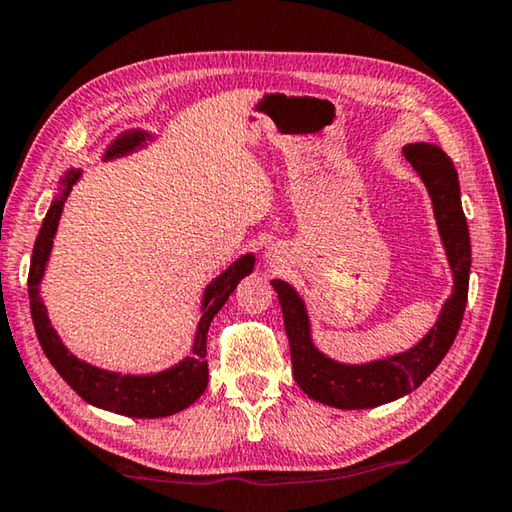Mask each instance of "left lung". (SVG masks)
Returning a JSON list of instances; mask_svg holds the SVG:
<instances>
[{
	"mask_svg": "<svg viewBox=\"0 0 512 512\" xmlns=\"http://www.w3.org/2000/svg\"><path fill=\"white\" fill-rule=\"evenodd\" d=\"M404 158L420 173L429 189L433 214H436L440 237H443L454 273V293L440 311L438 323L415 348L395 357L363 363V366H345V363L332 361L311 343L307 309L298 293L287 282L271 280L282 305L284 329L291 345L293 377L311 400L336 406V409H372L418 388L452 348L465 314L472 250L454 162L440 146L427 142L404 146Z\"/></svg>",
	"mask_w": 512,
	"mask_h": 512,
	"instance_id": "1",
	"label": "left lung"
}]
</instances>
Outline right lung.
Here are the masks:
<instances>
[{
  "label": "right lung",
  "instance_id": "right-lung-1",
  "mask_svg": "<svg viewBox=\"0 0 512 512\" xmlns=\"http://www.w3.org/2000/svg\"><path fill=\"white\" fill-rule=\"evenodd\" d=\"M146 133L142 131H128L119 135L115 142L108 146L106 160L117 158V155H126L135 151L146 140ZM81 171H67L63 178V189L60 196L51 203L49 212L42 221L40 235L36 239L29 266V305H31V318L33 327H36L38 341L42 345V352L47 354L51 366L63 377L69 386L79 393L85 402L99 406L119 415H128V418H164V415H173L178 411L187 409L194 404L198 397L203 395L207 388V329H210L212 318L219 314V309L230 298V293L237 289L239 280H244L248 273H253L255 257L244 255L232 264L228 271L221 273L216 280L205 289L203 296V316L196 329V339L192 354L183 359L178 366H173L164 372H155V375H119V372L94 368L90 363L79 361L69 352L63 341L58 339L54 327L49 325L47 309L40 300V280L45 275V266L51 253V244H54V235L60 221V212L67 201L72 185L79 180Z\"/></svg>",
  "mask_w": 512,
  "mask_h": 512
}]
</instances>
